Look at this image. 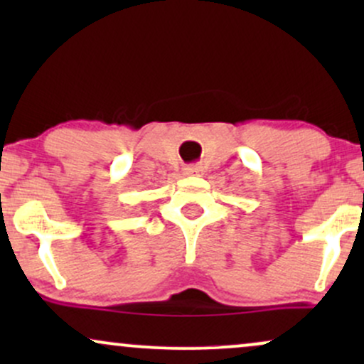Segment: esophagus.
I'll use <instances>...</instances> for the list:
<instances>
[{
  "label": "esophagus",
  "instance_id": "34e87169",
  "mask_svg": "<svg viewBox=\"0 0 364 364\" xmlns=\"http://www.w3.org/2000/svg\"><path fill=\"white\" fill-rule=\"evenodd\" d=\"M202 173H203V169H202V166H200V164H191V166H186V168H185L186 176H200Z\"/></svg>",
  "mask_w": 364,
  "mask_h": 364
}]
</instances>
